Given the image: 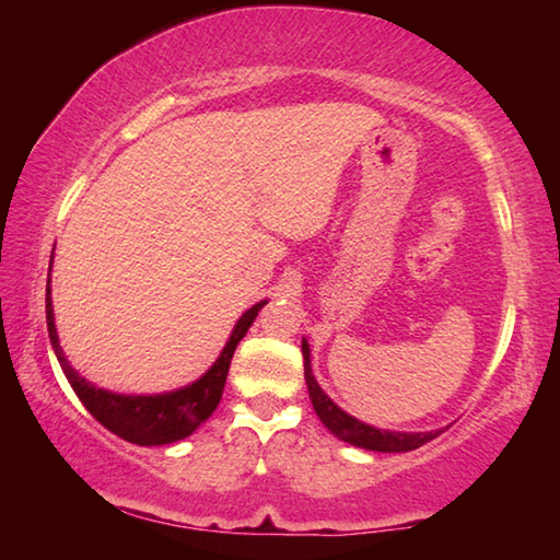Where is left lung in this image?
I'll return each instance as SVG.
<instances>
[{
	"label": "left lung",
	"instance_id": "obj_1",
	"mask_svg": "<svg viewBox=\"0 0 560 560\" xmlns=\"http://www.w3.org/2000/svg\"><path fill=\"white\" fill-rule=\"evenodd\" d=\"M301 353H303V377H306L308 397L311 402H314L318 420L326 424V430L334 434V438L353 444V447L371 450V452H410V450L422 447V444H428L442 432V430L395 432V430H381V428H373V424L360 422L358 417L340 410V407L330 400L324 390H320V385L314 377V371H311V348L306 338L301 340Z\"/></svg>",
	"mask_w": 560,
	"mask_h": 560
}]
</instances>
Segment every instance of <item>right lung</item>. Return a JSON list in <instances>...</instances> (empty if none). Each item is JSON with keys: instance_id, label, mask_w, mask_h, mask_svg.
Wrapping results in <instances>:
<instances>
[{"instance_id": "add662e5", "label": "right lung", "mask_w": 560, "mask_h": 560, "mask_svg": "<svg viewBox=\"0 0 560 560\" xmlns=\"http://www.w3.org/2000/svg\"><path fill=\"white\" fill-rule=\"evenodd\" d=\"M267 306V301L254 303L249 311H244L232 328V336L226 340L220 358L214 360L210 371L195 383L170 393L155 395H126L110 393L89 383L86 377L73 371L69 360L63 355L54 324V303H51V269H49V287H46V328H49L51 348L59 358L63 375L69 377L73 393L79 400L86 405V410L96 417L103 428L118 434L126 442L140 444V447H158V444H170L185 440L210 417L217 405L222 400V390L230 373V363L240 340L246 336V330L254 324L259 311Z\"/></svg>"}]
</instances>
